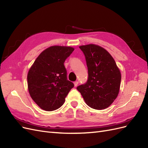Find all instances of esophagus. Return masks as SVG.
<instances>
[{"instance_id": "esophagus-1", "label": "esophagus", "mask_w": 148, "mask_h": 148, "mask_svg": "<svg viewBox=\"0 0 148 148\" xmlns=\"http://www.w3.org/2000/svg\"><path fill=\"white\" fill-rule=\"evenodd\" d=\"M78 84V82H74V86L75 87H77Z\"/></svg>"}]
</instances>
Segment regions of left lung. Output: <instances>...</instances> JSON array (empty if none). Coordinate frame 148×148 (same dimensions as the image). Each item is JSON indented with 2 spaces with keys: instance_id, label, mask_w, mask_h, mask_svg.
Here are the masks:
<instances>
[{
  "instance_id": "1",
  "label": "left lung",
  "mask_w": 148,
  "mask_h": 148,
  "mask_svg": "<svg viewBox=\"0 0 148 148\" xmlns=\"http://www.w3.org/2000/svg\"><path fill=\"white\" fill-rule=\"evenodd\" d=\"M86 58L87 82L77 87L86 104L92 109H105L118 96L121 73L114 58L105 49L88 44L79 47Z\"/></svg>"
}]
</instances>
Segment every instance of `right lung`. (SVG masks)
I'll list each match as a JSON object with an SVG mask.
<instances>
[{
  "mask_svg": "<svg viewBox=\"0 0 148 148\" xmlns=\"http://www.w3.org/2000/svg\"><path fill=\"white\" fill-rule=\"evenodd\" d=\"M74 49L69 46L49 47L40 53L29 69L28 91L41 109L52 111L60 108L73 88V83L67 80L64 64Z\"/></svg>",
  "mask_w": 148,
  "mask_h": 148,
  "instance_id": "add662e5",
  "label": "right lung"
}]
</instances>
